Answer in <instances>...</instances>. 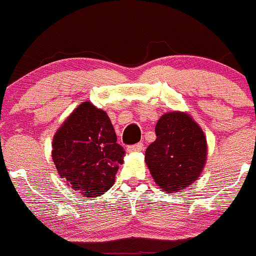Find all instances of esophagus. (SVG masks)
<instances>
[{"mask_svg": "<svg viewBox=\"0 0 256 256\" xmlns=\"http://www.w3.org/2000/svg\"><path fill=\"white\" fill-rule=\"evenodd\" d=\"M127 150L130 152V153H133V152H142V150H144V144L136 143V144H134V146H129Z\"/></svg>", "mask_w": 256, "mask_h": 256, "instance_id": "esophagus-1", "label": "esophagus"}]
</instances>
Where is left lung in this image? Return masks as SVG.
<instances>
[{"mask_svg":"<svg viewBox=\"0 0 256 256\" xmlns=\"http://www.w3.org/2000/svg\"><path fill=\"white\" fill-rule=\"evenodd\" d=\"M156 134L146 150V163L156 184L168 193L188 188L206 166L204 132L188 113L170 112L159 118Z\"/></svg>","mask_w":256,"mask_h":256,"instance_id":"left-lung-1","label":"left lung"}]
</instances>
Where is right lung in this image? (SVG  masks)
<instances>
[{"mask_svg": "<svg viewBox=\"0 0 256 256\" xmlns=\"http://www.w3.org/2000/svg\"><path fill=\"white\" fill-rule=\"evenodd\" d=\"M52 159L67 186L86 198L110 190L126 152L104 110L83 102L56 132Z\"/></svg>", "mask_w": 256, "mask_h": 256, "instance_id": "right-lung-1", "label": "right lung"}]
</instances>
